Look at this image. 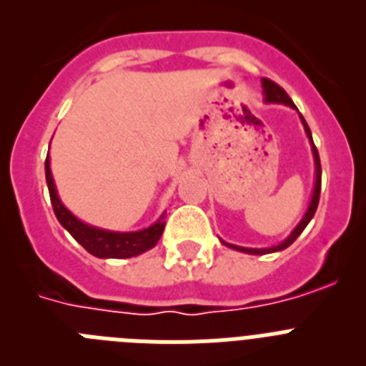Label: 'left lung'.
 <instances>
[{
    "label": "left lung",
    "mask_w": 366,
    "mask_h": 366,
    "mask_svg": "<svg viewBox=\"0 0 366 366\" xmlns=\"http://www.w3.org/2000/svg\"><path fill=\"white\" fill-rule=\"evenodd\" d=\"M262 92H264V100H266L267 104H284V106H290V108H295L293 104V100L290 99L286 92H284L282 87L279 84H274L273 80L269 79H262ZM297 109V108H295ZM299 112V109H297ZM300 122L304 126V132H306V137L310 139V144H312V154H313V163H315V183H313V194H312V199H310V205L304 212L302 219L297 223V227L293 229L290 234H287L286 240H282L280 244L277 245H271V247H242V245H234V244H227V242H222L223 245H227V247L234 249V251H240V253H247V254H269V253H277V251H282V249L290 247L293 242L297 240L300 236V232L306 229L310 222H312L313 214L317 211V205H319V196H321V159H319V152H317L315 144H313V139H312V132H310L308 124L304 121V117L299 113Z\"/></svg>",
    "instance_id": "8db88e82"
}]
</instances>
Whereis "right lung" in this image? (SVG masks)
<instances>
[{"label":"right lung","mask_w":366,"mask_h":366,"mask_svg":"<svg viewBox=\"0 0 366 366\" xmlns=\"http://www.w3.org/2000/svg\"><path fill=\"white\" fill-rule=\"evenodd\" d=\"M45 179L49 187L51 203H53V211L56 214L58 222L73 236L74 240L79 242L87 253H92L97 258H132L137 254L144 253L148 249L155 247L159 242L161 234L164 231V212L159 216V219L152 223L150 227L141 229V231L130 232H119L108 231V229H100L95 225L79 219L73 212L62 203L60 196L56 192L53 174H51V159L47 154L45 159Z\"/></svg>","instance_id":"1"}]
</instances>
